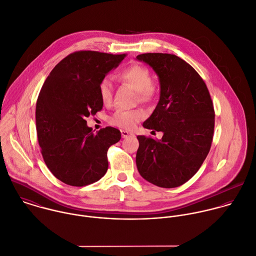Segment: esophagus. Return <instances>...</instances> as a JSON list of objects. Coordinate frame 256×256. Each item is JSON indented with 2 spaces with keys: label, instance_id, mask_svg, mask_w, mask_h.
<instances>
[{
  "label": "esophagus",
  "instance_id": "34e87169",
  "mask_svg": "<svg viewBox=\"0 0 256 256\" xmlns=\"http://www.w3.org/2000/svg\"><path fill=\"white\" fill-rule=\"evenodd\" d=\"M134 134L130 132H128V130H122V136L124 138H128V136H132Z\"/></svg>",
  "mask_w": 256,
  "mask_h": 256
}]
</instances>
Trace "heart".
<instances>
[{"label": "heart", "instance_id": "1", "mask_svg": "<svg viewBox=\"0 0 256 256\" xmlns=\"http://www.w3.org/2000/svg\"><path fill=\"white\" fill-rule=\"evenodd\" d=\"M118 78L130 84L138 92L140 100H150L156 92V84L150 80V72L142 64H132L122 70ZM114 84L110 78H104L98 84V94L104 104H110L112 98ZM144 114L140 110H118L110 118V122L114 126L132 130L140 122Z\"/></svg>", "mask_w": 256, "mask_h": 256}]
</instances>
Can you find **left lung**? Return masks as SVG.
<instances>
[{
  "mask_svg": "<svg viewBox=\"0 0 256 256\" xmlns=\"http://www.w3.org/2000/svg\"><path fill=\"white\" fill-rule=\"evenodd\" d=\"M136 58L154 68L160 84L158 104L144 126L164 132L158 140L138 136V170L154 186L178 188L198 172L210 152L214 104L202 76L178 56L148 52Z\"/></svg>",
  "mask_w": 256,
  "mask_h": 256,
  "instance_id": "obj_1",
  "label": "left lung"
}]
</instances>
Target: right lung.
<instances>
[{
  "mask_svg": "<svg viewBox=\"0 0 256 256\" xmlns=\"http://www.w3.org/2000/svg\"><path fill=\"white\" fill-rule=\"evenodd\" d=\"M124 56L72 52L52 68L40 88L36 106L40 152L50 172L66 184L84 186L108 170V150L120 140V132L106 126L94 134L86 118L102 110L98 84Z\"/></svg>",
  "mask_w": 256,
  "mask_h": 256,
  "instance_id": "add662e5",
  "label": "right lung"
}]
</instances>
